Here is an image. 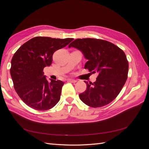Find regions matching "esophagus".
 <instances>
[{
	"instance_id": "obj_1",
	"label": "esophagus",
	"mask_w": 149,
	"mask_h": 149,
	"mask_svg": "<svg viewBox=\"0 0 149 149\" xmlns=\"http://www.w3.org/2000/svg\"><path fill=\"white\" fill-rule=\"evenodd\" d=\"M67 81H69V82H71V83H76V81H76V79H71V78L68 79H67Z\"/></svg>"
}]
</instances>
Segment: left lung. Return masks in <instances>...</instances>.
Returning a JSON list of instances; mask_svg holds the SVG:
<instances>
[{
	"mask_svg": "<svg viewBox=\"0 0 149 149\" xmlns=\"http://www.w3.org/2000/svg\"><path fill=\"white\" fill-rule=\"evenodd\" d=\"M68 47L81 52L88 60L84 68L99 74L93 83L84 81L87 88L79 94L80 100L92 107L106 106L113 101L127 79L129 63L124 52L113 43L95 38L76 39Z\"/></svg>",
	"mask_w": 149,
	"mask_h": 149,
	"instance_id": "left-lung-1",
	"label": "left lung"
}]
</instances>
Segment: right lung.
<instances>
[{"label":"right lung","mask_w":149,"mask_h":149,"mask_svg":"<svg viewBox=\"0 0 149 149\" xmlns=\"http://www.w3.org/2000/svg\"><path fill=\"white\" fill-rule=\"evenodd\" d=\"M73 38L37 37L17 49L11 61L10 75L15 91L26 105L38 111L53 107L60 101L64 83L44 75L43 68L51 65L55 52L66 47Z\"/></svg>","instance_id":"1"}]
</instances>
